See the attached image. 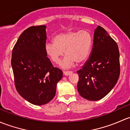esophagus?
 Here are the masks:
<instances>
[{"label":"esophagus","mask_w":130,"mask_h":130,"mask_svg":"<svg viewBox=\"0 0 130 130\" xmlns=\"http://www.w3.org/2000/svg\"><path fill=\"white\" fill-rule=\"evenodd\" d=\"M63 74L64 76H69V75L73 74V72L72 71H64Z\"/></svg>","instance_id":"obj_1"}]
</instances>
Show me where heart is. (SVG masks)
Returning <instances> with one entry per match:
<instances>
[{
	"label": "heart",
	"instance_id": "b5f03b06",
	"mask_svg": "<svg viewBox=\"0 0 130 130\" xmlns=\"http://www.w3.org/2000/svg\"><path fill=\"white\" fill-rule=\"evenodd\" d=\"M54 43L46 42L45 52L55 64H59L64 54L66 57L61 63L64 69L73 67L76 62H85L90 53L93 37L86 30H69L60 33L53 39Z\"/></svg>",
	"mask_w": 130,
	"mask_h": 130
}]
</instances>
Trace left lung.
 <instances>
[{
  "mask_svg": "<svg viewBox=\"0 0 130 130\" xmlns=\"http://www.w3.org/2000/svg\"><path fill=\"white\" fill-rule=\"evenodd\" d=\"M120 53L116 42L98 25L94 30L89 58L77 72V91L83 98L98 101L116 85L120 76Z\"/></svg>",
  "mask_w": 130,
  "mask_h": 130,
  "instance_id": "obj_1",
  "label": "left lung"
}]
</instances>
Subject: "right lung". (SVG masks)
Segmentation results:
<instances>
[{
  "label": "right lung",
  "mask_w": 130,
  "mask_h": 130,
  "mask_svg": "<svg viewBox=\"0 0 130 130\" xmlns=\"http://www.w3.org/2000/svg\"><path fill=\"white\" fill-rule=\"evenodd\" d=\"M46 26H32L19 36L12 54L11 65L16 89L24 99L34 105L50 102L56 95L62 71L53 67L44 45Z\"/></svg>",
  "instance_id": "1"
}]
</instances>
